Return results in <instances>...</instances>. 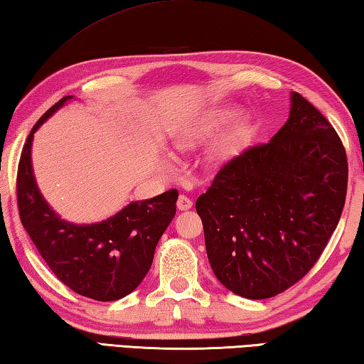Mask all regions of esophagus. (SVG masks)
<instances>
[{
	"mask_svg": "<svg viewBox=\"0 0 364 364\" xmlns=\"http://www.w3.org/2000/svg\"><path fill=\"white\" fill-rule=\"evenodd\" d=\"M176 207H178V210L186 211V210L193 207V200L188 199L186 196H180V197H178V200H176Z\"/></svg>",
	"mask_w": 364,
	"mask_h": 364,
	"instance_id": "esophagus-1",
	"label": "esophagus"
}]
</instances>
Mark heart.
<instances>
[{"label": "heart", "mask_w": 364, "mask_h": 364, "mask_svg": "<svg viewBox=\"0 0 364 364\" xmlns=\"http://www.w3.org/2000/svg\"><path fill=\"white\" fill-rule=\"evenodd\" d=\"M237 109L232 107H215L184 122L175 136V148L180 151H191L208 143L234 121ZM251 134L250 124L240 117L230 125L226 134L221 136L216 146V153L221 157H230L245 146Z\"/></svg>", "instance_id": "heart-1"}]
</instances>
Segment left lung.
<instances>
[{
	"mask_svg": "<svg viewBox=\"0 0 364 364\" xmlns=\"http://www.w3.org/2000/svg\"><path fill=\"white\" fill-rule=\"evenodd\" d=\"M347 156L333 125L291 92L285 125L218 171L196 202L216 279L247 299L306 275L341 220Z\"/></svg>",
	"mask_w": 364,
	"mask_h": 364,
	"instance_id": "1",
	"label": "left lung"
}]
</instances>
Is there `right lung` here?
Wrapping results in <instances>:
<instances>
[{"label": "right lung", "instance_id": "right-lung-1", "mask_svg": "<svg viewBox=\"0 0 364 364\" xmlns=\"http://www.w3.org/2000/svg\"><path fill=\"white\" fill-rule=\"evenodd\" d=\"M73 100L63 97L31 129L17 171L18 213L39 255L62 283L95 301H117L140 285L153 264L156 245L176 213L178 191L130 202L94 224L62 220L39 193L31 165L33 135Z\"/></svg>", "mask_w": 364, "mask_h": 364}]
</instances>
